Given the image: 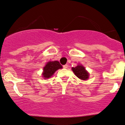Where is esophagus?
I'll return each instance as SVG.
<instances>
[{
	"mask_svg": "<svg viewBox=\"0 0 125 125\" xmlns=\"http://www.w3.org/2000/svg\"><path fill=\"white\" fill-rule=\"evenodd\" d=\"M63 68H64V69H67V68L68 67V65L67 64H65V65L63 66Z\"/></svg>",
	"mask_w": 125,
	"mask_h": 125,
	"instance_id": "esophagus-1",
	"label": "esophagus"
}]
</instances>
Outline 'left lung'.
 <instances>
[{"label":"left lung","mask_w":125,"mask_h":125,"mask_svg":"<svg viewBox=\"0 0 125 125\" xmlns=\"http://www.w3.org/2000/svg\"><path fill=\"white\" fill-rule=\"evenodd\" d=\"M72 70L75 75L82 80H87L89 78V73L86 70L83 66L78 65L75 67H73Z\"/></svg>","instance_id":"left-lung-1"}]
</instances>
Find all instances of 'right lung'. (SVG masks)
Masks as SVG:
<instances>
[{
  "mask_svg": "<svg viewBox=\"0 0 125 125\" xmlns=\"http://www.w3.org/2000/svg\"><path fill=\"white\" fill-rule=\"evenodd\" d=\"M62 66L58 61L49 62L43 68V76L44 78H50L54 73L59 69H62Z\"/></svg>",
  "mask_w": 125,
  "mask_h": 125,
  "instance_id": "right-lung-1",
  "label": "right lung"
}]
</instances>
